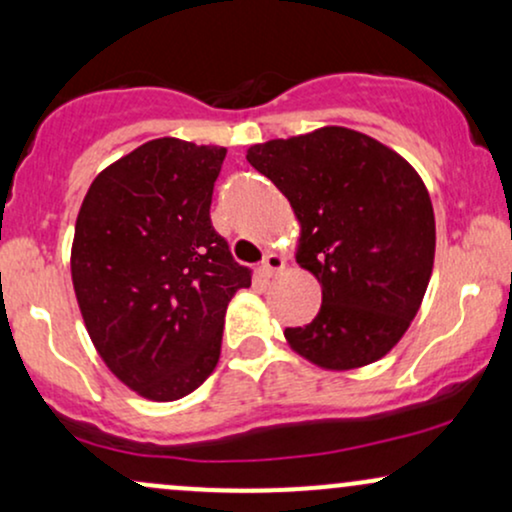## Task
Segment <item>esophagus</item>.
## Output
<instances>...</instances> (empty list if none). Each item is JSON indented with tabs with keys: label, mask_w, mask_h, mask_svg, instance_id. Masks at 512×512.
Listing matches in <instances>:
<instances>
[{
	"label": "esophagus",
	"mask_w": 512,
	"mask_h": 512,
	"mask_svg": "<svg viewBox=\"0 0 512 512\" xmlns=\"http://www.w3.org/2000/svg\"><path fill=\"white\" fill-rule=\"evenodd\" d=\"M279 272H284V257L276 255V252H267L262 264H260V274L262 276H276Z\"/></svg>",
	"instance_id": "34e87169"
}]
</instances>
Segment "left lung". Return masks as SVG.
Here are the masks:
<instances>
[{
  "label": "left lung",
  "mask_w": 512,
  "mask_h": 512,
  "mask_svg": "<svg viewBox=\"0 0 512 512\" xmlns=\"http://www.w3.org/2000/svg\"><path fill=\"white\" fill-rule=\"evenodd\" d=\"M301 223L296 260L322 284L291 349L327 370L383 358L419 313L433 272L436 219L424 180L368 134L322 127L248 149Z\"/></svg>",
  "instance_id": "left-lung-1"
}]
</instances>
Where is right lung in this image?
Returning <instances> with one entry per match:
<instances>
[{
    "instance_id": "obj_1",
    "label": "right lung",
    "mask_w": 512,
    "mask_h": 512,
    "mask_svg": "<svg viewBox=\"0 0 512 512\" xmlns=\"http://www.w3.org/2000/svg\"><path fill=\"white\" fill-rule=\"evenodd\" d=\"M223 146L163 137L108 166L76 219L72 281L88 337L146 399L190 395L221 356L223 317L252 272L211 226Z\"/></svg>"
}]
</instances>
